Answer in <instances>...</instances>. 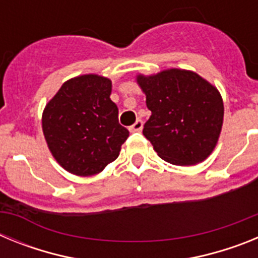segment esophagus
<instances>
[{
    "instance_id": "1",
    "label": "esophagus",
    "mask_w": 258,
    "mask_h": 258,
    "mask_svg": "<svg viewBox=\"0 0 258 258\" xmlns=\"http://www.w3.org/2000/svg\"><path fill=\"white\" fill-rule=\"evenodd\" d=\"M143 127V121L141 120V118H137V121L134 122L132 126H129V132H132V133H134V132H141L142 131Z\"/></svg>"
}]
</instances>
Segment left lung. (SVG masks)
I'll return each instance as SVG.
<instances>
[{
  "label": "left lung",
  "mask_w": 258,
  "mask_h": 258,
  "mask_svg": "<svg viewBox=\"0 0 258 258\" xmlns=\"http://www.w3.org/2000/svg\"><path fill=\"white\" fill-rule=\"evenodd\" d=\"M151 116L143 136L157 155L173 165H197L213 152L223 124L218 89L188 70L169 68L137 75Z\"/></svg>",
  "instance_id": "left-lung-1"
}]
</instances>
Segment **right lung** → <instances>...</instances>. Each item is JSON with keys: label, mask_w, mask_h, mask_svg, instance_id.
<instances>
[{"label": "right lung", "mask_w": 258, "mask_h": 258, "mask_svg": "<svg viewBox=\"0 0 258 258\" xmlns=\"http://www.w3.org/2000/svg\"><path fill=\"white\" fill-rule=\"evenodd\" d=\"M111 92L112 81L107 77L80 75L67 80L45 106V141L67 172L89 177L117 159L129 132L118 124Z\"/></svg>", "instance_id": "add662e5"}]
</instances>
